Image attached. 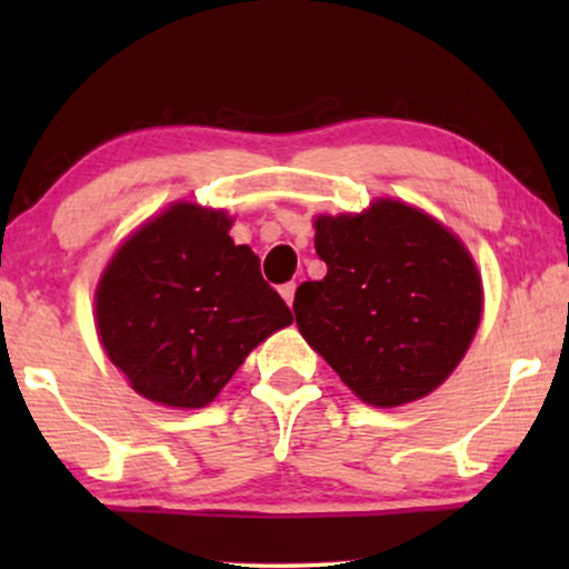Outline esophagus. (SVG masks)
Masks as SVG:
<instances>
[{
  "label": "esophagus",
  "mask_w": 569,
  "mask_h": 569,
  "mask_svg": "<svg viewBox=\"0 0 569 569\" xmlns=\"http://www.w3.org/2000/svg\"><path fill=\"white\" fill-rule=\"evenodd\" d=\"M295 290H298V284H295V282H287V284L279 287V295H282L284 302L290 308H292V300H295Z\"/></svg>",
  "instance_id": "obj_1"
}]
</instances>
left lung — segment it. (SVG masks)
Here are the masks:
<instances>
[{"mask_svg":"<svg viewBox=\"0 0 569 569\" xmlns=\"http://www.w3.org/2000/svg\"><path fill=\"white\" fill-rule=\"evenodd\" d=\"M321 282L295 292L310 347L372 407L435 391L469 349L481 279L469 251L430 214L380 199L362 214L318 217Z\"/></svg>","mask_w":569,"mask_h":569,"instance_id":"8db88e82","label":"left lung"}]
</instances>
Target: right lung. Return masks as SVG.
Returning <instances> with one entry per match:
<instances>
[{
  "label": "right lung",
  "mask_w": 569,
  "mask_h": 569,
  "mask_svg": "<svg viewBox=\"0 0 569 569\" xmlns=\"http://www.w3.org/2000/svg\"><path fill=\"white\" fill-rule=\"evenodd\" d=\"M217 209L173 204L123 243L96 292L106 355L144 399L207 407L248 352L292 323L259 256Z\"/></svg>",
  "instance_id": "1"
}]
</instances>
